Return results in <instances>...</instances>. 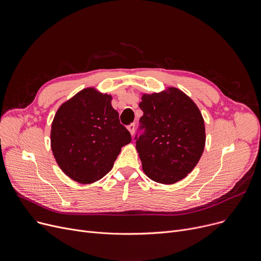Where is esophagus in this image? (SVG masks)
<instances>
[{"label": "esophagus", "mask_w": 261, "mask_h": 261, "mask_svg": "<svg viewBox=\"0 0 261 261\" xmlns=\"http://www.w3.org/2000/svg\"><path fill=\"white\" fill-rule=\"evenodd\" d=\"M127 129H128V131L130 132V134H131V135H133V133H134V129H135V125H134V123H131V125H129V126L127 127Z\"/></svg>", "instance_id": "34e87169"}]
</instances>
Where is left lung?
I'll return each mask as SVG.
<instances>
[{"label":"left lung","mask_w":261,"mask_h":261,"mask_svg":"<svg viewBox=\"0 0 261 261\" xmlns=\"http://www.w3.org/2000/svg\"><path fill=\"white\" fill-rule=\"evenodd\" d=\"M141 122L145 132L136 141L145 174L161 184L183 180L197 166L205 146L204 119L195 101L174 87L142 93Z\"/></svg>","instance_id":"left-lung-1"}]
</instances>
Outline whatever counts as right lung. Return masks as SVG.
I'll return each instance as SVG.
<instances>
[{
  "mask_svg": "<svg viewBox=\"0 0 261 261\" xmlns=\"http://www.w3.org/2000/svg\"><path fill=\"white\" fill-rule=\"evenodd\" d=\"M112 95L86 88L64 101L54 116L50 148L60 169L73 181L92 184L111 171L131 142L119 122Z\"/></svg>",
  "mask_w": 261,
  "mask_h": 261,
  "instance_id": "add662e5",
  "label": "right lung"
}]
</instances>
